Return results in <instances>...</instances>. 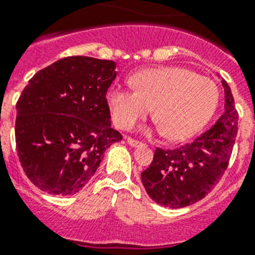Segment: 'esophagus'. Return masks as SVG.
Listing matches in <instances>:
<instances>
[{"instance_id":"34e87169","label":"esophagus","mask_w":255,"mask_h":255,"mask_svg":"<svg viewBox=\"0 0 255 255\" xmlns=\"http://www.w3.org/2000/svg\"><path fill=\"white\" fill-rule=\"evenodd\" d=\"M127 142H128V145L132 147H137V146H140V145H142V142H141V141L134 140V138H131V137L127 138Z\"/></svg>"}]
</instances>
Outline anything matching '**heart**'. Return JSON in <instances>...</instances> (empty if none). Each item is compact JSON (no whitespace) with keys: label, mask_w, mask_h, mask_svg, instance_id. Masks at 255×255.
Returning a JSON list of instances; mask_svg holds the SVG:
<instances>
[{"label":"heart","mask_w":255,"mask_h":255,"mask_svg":"<svg viewBox=\"0 0 255 255\" xmlns=\"http://www.w3.org/2000/svg\"><path fill=\"white\" fill-rule=\"evenodd\" d=\"M134 89L119 85L109 92L114 123L129 129L153 110L168 140L192 137L210 121L219 102V89L211 79L188 68L166 66L146 68L131 78Z\"/></svg>","instance_id":"obj_1"}]
</instances>
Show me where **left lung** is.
I'll return each mask as SVG.
<instances>
[{
    "mask_svg": "<svg viewBox=\"0 0 255 255\" xmlns=\"http://www.w3.org/2000/svg\"><path fill=\"white\" fill-rule=\"evenodd\" d=\"M224 88V113L213 127L193 142L176 149H155L153 162L141 181L154 202L180 209L202 200L219 183L228 167L237 134L239 113L231 88Z\"/></svg>",
    "mask_w": 255,
    "mask_h": 255,
    "instance_id": "obj_1",
    "label": "left lung"
}]
</instances>
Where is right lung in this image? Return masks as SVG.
Masks as SVG:
<instances>
[{
  "mask_svg": "<svg viewBox=\"0 0 255 255\" xmlns=\"http://www.w3.org/2000/svg\"><path fill=\"white\" fill-rule=\"evenodd\" d=\"M114 61L67 57L42 68L16 102L15 141L25 175L57 196L78 193L110 145L122 140L111 128L106 93L117 78Z\"/></svg>",
  "mask_w": 255,
  "mask_h": 255,
  "instance_id": "obj_1",
  "label": "right lung"
}]
</instances>
